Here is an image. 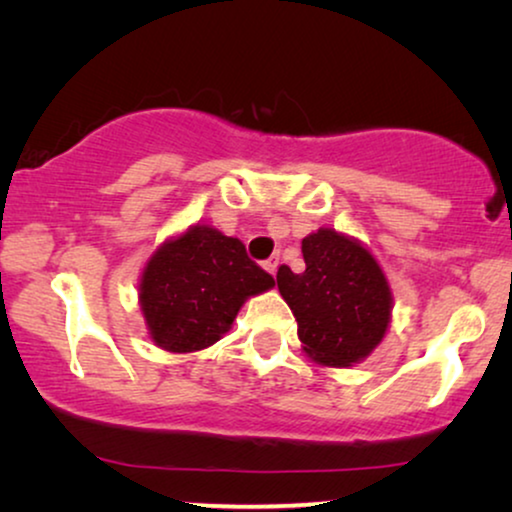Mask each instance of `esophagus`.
I'll return each mask as SVG.
<instances>
[{"label": "esophagus", "instance_id": "esophagus-1", "mask_svg": "<svg viewBox=\"0 0 512 512\" xmlns=\"http://www.w3.org/2000/svg\"><path fill=\"white\" fill-rule=\"evenodd\" d=\"M277 265H279V256H270V258H268V261H265V263H263V268H265V270H268V272H270V275H275V272H277Z\"/></svg>", "mask_w": 512, "mask_h": 512}]
</instances>
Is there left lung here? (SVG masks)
I'll use <instances>...</instances> for the list:
<instances>
[{"mask_svg": "<svg viewBox=\"0 0 512 512\" xmlns=\"http://www.w3.org/2000/svg\"><path fill=\"white\" fill-rule=\"evenodd\" d=\"M305 270L289 265L277 286L298 321V338L314 361L352 366L380 345L391 319V291L373 254L359 242L319 228L303 240Z\"/></svg>", "mask_w": 512, "mask_h": 512, "instance_id": "8db88e82", "label": "left lung"}]
</instances>
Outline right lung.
<instances>
[{"instance_id": "1", "label": "right lung", "mask_w": 512, "mask_h": 512, "mask_svg": "<svg viewBox=\"0 0 512 512\" xmlns=\"http://www.w3.org/2000/svg\"><path fill=\"white\" fill-rule=\"evenodd\" d=\"M275 286L237 237L193 226L146 263L139 303L151 340L167 352H198L233 326L249 296Z\"/></svg>"}]
</instances>
